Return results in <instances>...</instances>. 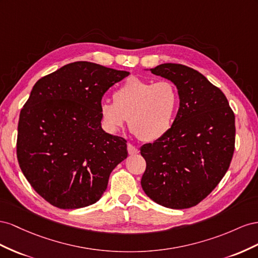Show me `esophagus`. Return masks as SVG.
Instances as JSON below:
<instances>
[{"label": "esophagus", "mask_w": 258, "mask_h": 258, "mask_svg": "<svg viewBox=\"0 0 258 258\" xmlns=\"http://www.w3.org/2000/svg\"><path fill=\"white\" fill-rule=\"evenodd\" d=\"M127 152H128V154H131V156H133V154H137L139 151L135 146H133V145L128 143L127 144Z\"/></svg>", "instance_id": "obj_1"}]
</instances>
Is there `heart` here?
<instances>
[{
	"label": "heart",
	"mask_w": 258,
	"mask_h": 258,
	"mask_svg": "<svg viewBox=\"0 0 258 258\" xmlns=\"http://www.w3.org/2000/svg\"><path fill=\"white\" fill-rule=\"evenodd\" d=\"M178 102V90L171 81L133 77L114 91L113 102H100L99 114L110 132L119 131L128 117L132 133L141 141L154 142L170 131Z\"/></svg>",
	"instance_id": "obj_1"
}]
</instances>
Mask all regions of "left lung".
Wrapping results in <instances>:
<instances>
[{
  "label": "left lung",
  "instance_id": "1",
  "mask_svg": "<svg viewBox=\"0 0 258 258\" xmlns=\"http://www.w3.org/2000/svg\"><path fill=\"white\" fill-rule=\"evenodd\" d=\"M150 71L176 85L179 109L170 131L141 148L146 160L142 187L162 207L192 208L229 168L234 113L224 93L199 71L179 63H162Z\"/></svg>",
  "mask_w": 258,
  "mask_h": 258
}]
</instances>
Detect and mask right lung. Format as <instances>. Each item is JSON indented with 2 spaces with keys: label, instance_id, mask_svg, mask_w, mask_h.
<instances>
[{
  "label": "right lung",
  "instance_id": "right-lung-1",
  "mask_svg": "<svg viewBox=\"0 0 258 258\" xmlns=\"http://www.w3.org/2000/svg\"><path fill=\"white\" fill-rule=\"evenodd\" d=\"M128 75L76 61L34 84L19 115L17 159L29 183L54 207L97 202L113 168L127 158L126 141L101 128L99 105Z\"/></svg>",
  "mask_w": 258,
  "mask_h": 258
}]
</instances>
